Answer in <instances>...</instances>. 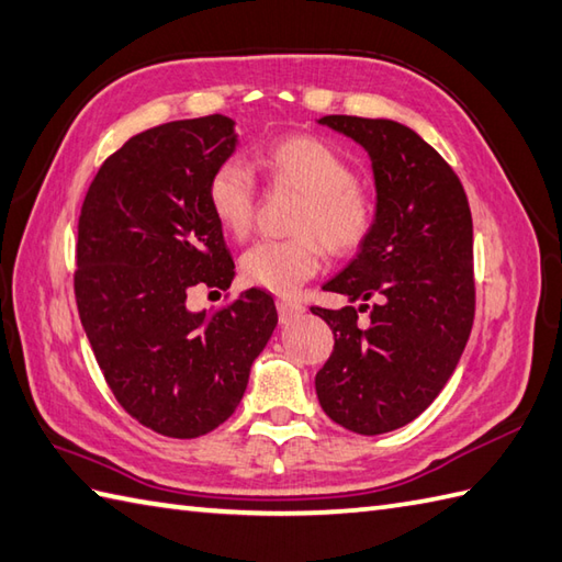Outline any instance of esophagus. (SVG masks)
Listing matches in <instances>:
<instances>
[{
	"label": "esophagus",
	"mask_w": 562,
	"mask_h": 562,
	"mask_svg": "<svg viewBox=\"0 0 562 562\" xmlns=\"http://www.w3.org/2000/svg\"><path fill=\"white\" fill-rule=\"evenodd\" d=\"M277 307H279V319L283 325L293 323L295 317H301L305 313V307L301 303H293V301H279Z\"/></svg>",
	"instance_id": "obj_1"
}]
</instances>
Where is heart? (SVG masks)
Instances as JSON below:
<instances>
[{
  "label": "heart",
  "mask_w": 562,
  "mask_h": 562,
  "mask_svg": "<svg viewBox=\"0 0 562 562\" xmlns=\"http://www.w3.org/2000/svg\"><path fill=\"white\" fill-rule=\"evenodd\" d=\"M273 184L303 193L305 203L293 223V239H261L251 245L239 269L243 279L271 293L289 295L315 277L323 247L335 257H349L371 237L375 203L353 177V169L335 147L315 135H289L257 155ZM211 213L225 235L247 237L255 223V179L237 159L217 165L209 179Z\"/></svg>",
  "instance_id": "heart-1"
}]
</instances>
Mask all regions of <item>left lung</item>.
<instances>
[{"label": "left lung", "instance_id": "8db88e82", "mask_svg": "<svg viewBox=\"0 0 562 562\" xmlns=\"http://www.w3.org/2000/svg\"><path fill=\"white\" fill-rule=\"evenodd\" d=\"M317 123L369 153L375 225L357 257L323 285L361 305L313 307L335 331L315 391L329 419L375 437L434 403L471 337L473 217L456 171L407 125L359 116ZM366 300L374 303L372 325L361 328Z\"/></svg>", "mask_w": 562, "mask_h": 562}]
</instances>
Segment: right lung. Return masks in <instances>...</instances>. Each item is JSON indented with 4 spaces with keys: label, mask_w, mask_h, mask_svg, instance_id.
Listing matches in <instances>:
<instances>
[{
    "label": "right lung",
    "mask_w": 562,
    "mask_h": 562,
    "mask_svg": "<svg viewBox=\"0 0 562 562\" xmlns=\"http://www.w3.org/2000/svg\"><path fill=\"white\" fill-rule=\"evenodd\" d=\"M235 147L221 113L137 133L99 167L79 213L75 295L89 345L121 407L171 439L233 415L279 323L259 289L215 315L187 307L196 285L235 279L205 196Z\"/></svg>",
    "instance_id": "1"
}]
</instances>
